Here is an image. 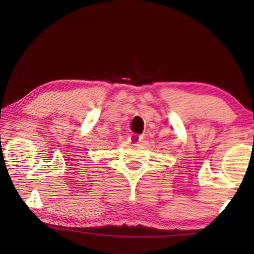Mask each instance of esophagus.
<instances>
[{
  "instance_id": "34e87169",
  "label": "esophagus",
  "mask_w": 254,
  "mask_h": 254,
  "mask_svg": "<svg viewBox=\"0 0 254 254\" xmlns=\"http://www.w3.org/2000/svg\"><path fill=\"white\" fill-rule=\"evenodd\" d=\"M129 140L133 142L134 144H137L142 141V136H141V135H137V134H133V135H130V136H129Z\"/></svg>"
}]
</instances>
